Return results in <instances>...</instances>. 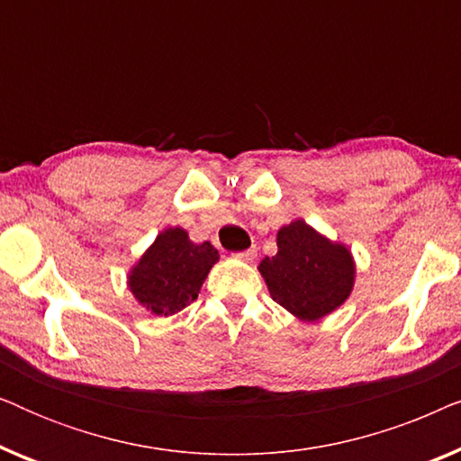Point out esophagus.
I'll return each mask as SVG.
<instances>
[{"mask_svg":"<svg viewBox=\"0 0 461 461\" xmlns=\"http://www.w3.org/2000/svg\"><path fill=\"white\" fill-rule=\"evenodd\" d=\"M256 254H258V249H256V248H249V249L237 251L235 258H239V260H245V262H249V260H254Z\"/></svg>","mask_w":461,"mask_h":461,"instance_id":"esophagus-1","label":"esophagus"}]
</instances>
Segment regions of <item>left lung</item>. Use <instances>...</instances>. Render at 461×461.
I'll use <instances>...</instances> for the list:
<instances>
[{
	"label": "left lung",
	"mask_w": 461,
	"mask_h": 461,
	"mask_svg": "<svg viewBox=\"0 0 461 461\" xmlns=\"http://www.w3.org/2000/svg\"><path fill=\"white\" fill-rule=\"evenodd\" d=\"M279 251L264 258L260 273L276 304L304 321H317L348 298L355 264L344 245L330 243L302 220L283 226Z\"/></svg>",
	"instance_id": "1"
}]
</instances>
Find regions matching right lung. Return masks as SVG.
I'll use <instances>...</instances> for the list:
<instances>
[{"mask_svg": "<svg viewBox=\"0 0 461 461\" xmlns=\"http://www.w3.org/2000/svg\"><path fill=\"white\" fill-rule=\"evenodd\" d=\"M218 260L212 243L194 245L186 230H163L130 275V289L155 314H174L197 300L207 273Z\"/></svg>", "mask_w": 461, "mask_h": 461, "instance_id": "add662e5", "label": "right lung"}]
</instances>
